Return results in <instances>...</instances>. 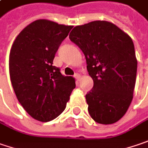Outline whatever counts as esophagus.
<instances>
[{"mask_svg":"<svg viewBox=\"0 0 148 148\" xmlns=\"http://www.w3.org/2000/svg\"><path fill=\"white\" fill-rule=\"evenodd\" d=\"M74 77L76 78L77 81H79V79H80V77H81V76H80L78 73H77V74H75V75H74Z\"/></svg>","mask_w":148,"mask_h":148,"instance_id":"esophagus-1","label":"esophagus"}]
</instances>
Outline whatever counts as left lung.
Segmentation results:
<instances>
[{
    "label": "left lung",
    "mask_w": 148,
    "mask_h": 148,
    "mask_svg": "<svg viewBox=\"0 0 148 148\" xmlns=\"http://www.w3.org/2000/svg\"><path fill=\"white\" fill-rule=\"evenodd\" d=\"M69 38L84 53L93 80L92 89L86 95L90 116L100 124L119 121L132 102L136 83L137 61L132 38L106 21L75 26Z\"/></svg>",
    "instance_id": "obj_1"
}]
</instances>
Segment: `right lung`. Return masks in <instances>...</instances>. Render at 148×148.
Masks as SVG:
<instances>
[{"label": "right lung", "instance_id": "right-lung-1", "mask_svg": "<svg viewBox=\"0 0 148 148\" xmlns=\"http://www.w3.org/2000/svg\"><path fill=\"white\" fill-rule=\"evenodd\" d=\"M72 26L41 19L26 26L14 41L9 56L11 85L19 102L34 119L50 122L62 112L76 87L53 66L56 52Z\"/></svg>", "mask_w": 148, "mask_h": 148}]
</instances>
